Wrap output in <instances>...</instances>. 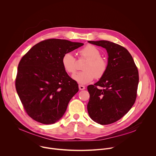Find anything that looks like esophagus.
I'll use <instances>...</instances> for the list:
<instances>
[{"mask_svg":"<svg viewBox=\"0 0 156 156\" xmlns=\"http://www.w3.org/2000/svg\"><path fill=\"white\" fill-rule=\"evenodd\" d=\"M78 87H79V90H85V86H83V85L79 84Z\"/></svg>","mask_w":156,"mask_h":156,"instance_id":"1","label":"esophagus"}]
</instances>
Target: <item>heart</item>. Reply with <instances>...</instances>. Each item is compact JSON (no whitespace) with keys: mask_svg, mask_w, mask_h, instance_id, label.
<instances>
[{"mask_svg":"<svg viewBox=\"0 0 156 156\" xmlns=\"http://www.w3.org/2000/svg\"><path fill=\"white\" fill-rule=\"evenodd\" d=\"M81 57L87 59L84 65L82 72L73 76V78L80 84H86L92 81L94 78H101L107 70V63L101 57V52L93 45H87L79 51ZM62 65L65 71L73 74L76 70V58L72 52L65 53L62 57Z\"/></svg>","mask_w":156,"mask_h":156,"instance_id":"obj_1","label":"heart"}]
</instances>
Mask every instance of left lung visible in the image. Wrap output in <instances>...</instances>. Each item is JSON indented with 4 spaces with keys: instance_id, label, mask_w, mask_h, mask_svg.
Instances as JSON below:
<instances>
[{
    "instance_id": "1",
    "label": "left lung",
    "mask_w": 156,
    "mask_h": 156,
    "mask_svg": "<svg viewBox=\"0 0 156 156\" xmlns=\"http://www.w3.org/2000/svg\"><path fill=\"white\" fill-rule=\"evenodd\" d=\"M108 53L107 70L94 85H89L87 108L91 119L101 125L113 123L123 117L135 104L139 74L126 49L108 41H89ZM102 87V88H99Z\"/></svg>"
}]
</instances>
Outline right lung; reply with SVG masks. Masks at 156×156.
I'll return each instance as SVG.
<instances>
[{"label": "right lung", "mask_w": 156, "mask_h": 156, "mask_svg": "<svg viewBox=\"0 0 156 156\" xmlns=\"http://www.w3.org/2000/svg\"><path fill=\"white\" fill-rule=\"evenodd\" d=\"M83 43L49 39L34 45L20 60L15 87L27 114L42 124H52L65 114L78 84L62 65V57Z\"/></svg>", "instance_id": "obj_1"}]
</instances>
